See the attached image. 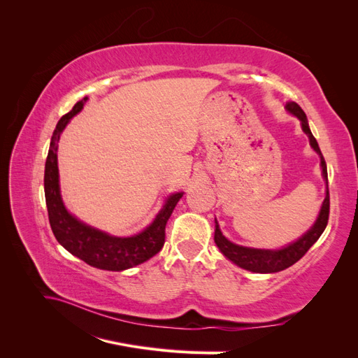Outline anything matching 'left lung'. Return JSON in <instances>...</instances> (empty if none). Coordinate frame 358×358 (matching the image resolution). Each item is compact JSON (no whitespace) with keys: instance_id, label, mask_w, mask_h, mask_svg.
I'll return each instance as SVG.
<instances>
[{"instance_id":"8db88e82","label":"left lung","mask_w":358,"mask_h":358,"mask_svg":"<svg viewBox=\"0 0 358 358\" xmlns=\"http://www.w3.org/2000/svg\"><path fill=\"white\" fill-rule=\"evenodd\" d=\"M285 109L299 119L301 124L303 133L309 137V143H310L312 149L320 155L322 178H324V180H326V185H327L329 182H327L326 161H324V157L321 154L315 137H313L310 133V128H309L308 117H306L305 112H303L301 107L294 101H288L285 104ZM329 212H330V197H329V185H327L326 199H324V201L321 204V209H320L315 224H313L301 237H299L296 242H292L280 249H258V248L236 245V243L230 242L222 234V231L220 229V224L215 218V243L220 248V251L224 254L225 258H229L230 262L234 263L236 266H239L245 270H249V272H255V273L280 272V270H285L289 266L297 263L299 259L309 251V248L320 239V236L322 234V231L326 230V227H327Z\"/></svg>"}]
</instances>
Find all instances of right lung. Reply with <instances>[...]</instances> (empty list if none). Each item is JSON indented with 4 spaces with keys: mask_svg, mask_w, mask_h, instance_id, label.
<instances>
[{
    "mask_svg": "<svg viewBox=\"0 0 358 358\" xmlns=\"http://www.w3.org/2000/svg\"><path fill=\"white\" fill-rule=\"evenodd\" d=\"M88 96L74 104L73 109L64 115L50 138L49 154L45 166V196L49 213V222L59 245L67 249L70 254L78 257L86 264L110 272L131 268L152 258L164 246L166 224L175 209L183 192H175L169 196L157 213L154 221L145 230L134 236L117 237L109 233L85 224L71 215L64 206L59 189V171H58V142L64 128L69 125L71 117L78 115Z\"/></svg>",
    "mask_w": 358,
    "mask_h": 358,
    "instance_id": "obj_1",
    "label": "right lung"
}]
</instances>
